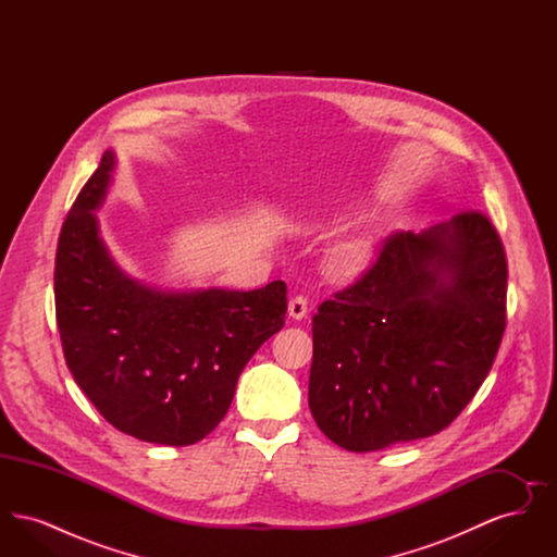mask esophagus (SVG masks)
Here are the masks:
<instances>
[{
  "label": "esophagus",
  "mask_w": 557,
  "mask_h": 557,
  "mask_svg": "<svg viewBox=\"0 0 557 557\" xmlns=\"http://www.w3.org/2000/svg\"><path fill=\"white\" fill-rule=\"evenodd\" d=\"M307 313H309L307 298L305 296H292L290 302H288V315L292 319H302Z\"/></svg>",
  "instance_id": "34e87169"
}]
</instances>
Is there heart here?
Masks as SVG:
<instances>
[{
    "label": "heart",
    "instance_id": "obj_1",
    "mask_svg": "<svg viewBox=\"0 0 557 557\" xmlns=\"http://www.w3.org/2000/svg\"><path fill=\"white\" fill-rule=\"evenodd\" d=\"M361 257H363V250L359 246H346L341 252V265L357 267L361 263Z\"/></svg>",
    "mask_w": 557,
    "mask_h": 557
}]
</instances>
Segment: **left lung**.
Wrapping results in <instances>:
<instances>
[{"label": "left lung", "mask_w": 557, "mask_h": 557, "mask_svg": "<svg viewBox=\"0 0 557 557\" xmlns=\"http://www.w3.org/2000/svg\"><path fill=\"white\" fill-rule=\"evenodd\" d=\"M507 259L491 219L461 211L395 232L313 315L309 407L338 447L432 436L466 409L504 338Z\"/></svg>", "instance_id": "obj_1"}]
</instances>
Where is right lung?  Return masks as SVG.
Here are the masks:
<instances>
[{
  "instance_id": "obj_1",
  "label": "right lung",
  "mask_w": 557,
  "mask_h": 557,
  "mask_svg": "<svg viewBox=\"0 0 557 557\" xmlns=\"http://www.w3.org/2000/svg\"><path fill=\"white\" fill-rule=\"evenodd\" d=\"M108 150L66 214L53 267L66 366L108 424L146 443L186 447L225 418L239 373L282 330V280L259 290L160 292L125 275L98 236Z\"/></svg>"
}]
</instances>
